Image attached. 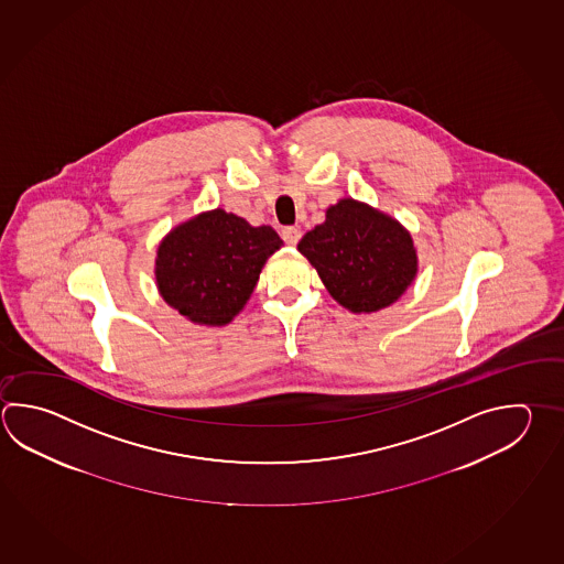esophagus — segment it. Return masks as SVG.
Wrapping results in <instances>:
<instances>
[{"instance_id":"obj_1","label":"esophagus","mask_w":564,"mask_h":564,"mask_svg":"<svg viewBox=\"0 0 564 564\" xmlns=\"http://www.w3.org/2000/svg\"><path fill=\"white\" fill-rule=\"evenodd\" d=\"M281 237H283V241L288 245H297L299 239H301V229L299 227H283Z\"/></svg>"}]
</instances>
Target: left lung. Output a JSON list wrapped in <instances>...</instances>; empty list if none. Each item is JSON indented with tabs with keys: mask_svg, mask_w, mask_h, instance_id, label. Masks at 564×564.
Returning a JSON list of instances; mask_svg holds the SVG:
<instances>
[{
	"mask_svg": "<svg viewBox=\"0 0 564 564\" xmlns=\"http://www.w3.org/2000/svg\"><path fill=\"white\" fill-rule=\"evenodd\" d=\"M297 249L317 269L330 297L352 313L393 305L416 275L411 234L355 199L330 205L325 221L303 235Z\"/></svg>",
	"mask_w": 564,
	"mask_h": 564,
	"instance_id": "8db88e82",
	"label": "left lung"
}]
</instances>
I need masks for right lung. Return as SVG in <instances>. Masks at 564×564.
I'll return each instance as SVG.
<instances>
[{"label": "right lung", "instance_id": "add662e5", "mask_svg": "<svg viewBox=\"0 0 564 564\" xmlns=\"http://www.w3.org/2000/svg\"><path fill=\"white\" fill-rule=\"evenodd\" d=\"M281 245L269 225L253 227L224 209L202 213L160 243L155 279L161 297L197 325L224 327L245 307L267 259Z\"/></svg>", "mask_w": 564, "mask_h": 564}]
</instances>
